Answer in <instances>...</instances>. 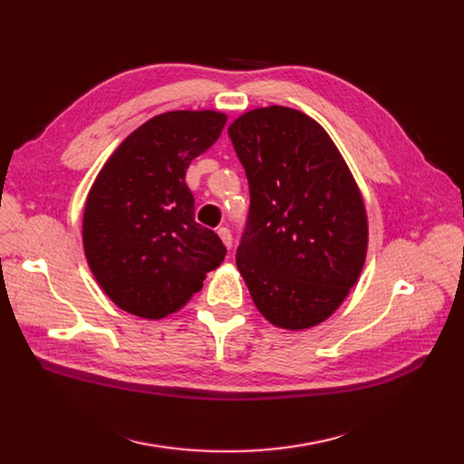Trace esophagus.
<instances>
[{"instance_id": "esophagus-1", "label": "esophagus", "mask_w": 464, "mask_h": 464, "mask_svg": "<svg viewBox=\"0 0 464 464\" xmlns=\"http://www.w3.org/2000/svg\"><path fill=\"white\" fill-rule=\"evenodd\" d=\"M218 235H219V238H222L226 248L231 250V248H233V235H231V231H229L227 227H219V229H218Z\"/></svg>"}]
</instances>
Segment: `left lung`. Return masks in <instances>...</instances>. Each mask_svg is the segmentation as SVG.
Listing matches in <instances>:
<instances>
[{
  "label": "left lung",
  "instance_id": "obj_1",
  "mask_svg": "<svg viewBox=\"0 0 464 464\" xmlns=\"http://www.w3.org/2000/svg\"><path fill=\"white\" fill-rule=\"evenodd\" d=\"M227 133L250 186L237 266L254 304L282 329L318 325L362 271L369 226L359 188L327 131L301 111L256 109Z\"/></svg>",
  "mask_w": 464,
  "mask_h": 464
}]
</instances>
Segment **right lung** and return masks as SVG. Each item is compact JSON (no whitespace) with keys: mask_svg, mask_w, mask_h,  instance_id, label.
Segmentation results:
<instances>
[{"mask_svg":"<svg viewBox=\"0 0 464 464\" xmlns=\"http://www.w3.org/2000/svg\"><path fill=\"white\" fill-rule=\"evenodd\" d=\"M226 121L216 111L158 114L121 142L97 175L84 208V254L97 284L121 310L165 318L224 261V242L195 222L186 170L218 140Z\"/></svg>","mask_w":464,"mask_h":464,"instance_id":"1","label":"right lung"}]
</instances>
